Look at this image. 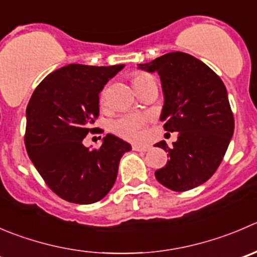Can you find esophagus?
<instances>
[{"label": "esophagus", "mask_w": 257, "mask_h": 257, "mask_svg": "<svg viewBox=\"0 0 257 257\" xmlns=\"http://www.w3.org/2000/svg\"><path fill=\"white\" fill-rule=\"evenodd\" d=\"M133 149L137 152H148L151 149L149 146H142V144H133Z\"/></svg>", "instance_id": "1"}]
</instances>
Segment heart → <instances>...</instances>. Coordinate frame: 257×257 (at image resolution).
Segmentation results:
<instances>
[{"mask_svg":"<svg viewBox=\"0 0 257 257\" xmlns=\"http://www.w3.org/2000/svg\"><path fill=\"white\" fill-rule=\"evenodd\" d=\"M153 79L147 73H137L133 75L134 86H139L141 84ZM100 104H105V94H101ZM147 123V116L143 114H124L119 118L114 119L110 123V129L116 136L121 137L128 141H138L142 138L144 131V125Z\"/></svg>","mask_w":257,"mask_h":257,"instance_id":"heart-1","label":"heart"}]
</instances>
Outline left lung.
<instances>
[{"label": "left lung", "mask_w": 257, "mask_h": 257, "mask_svg": "<svg viewBox=\"0 0 257 257\" xmlns=\"http://www.w3.org/2000/svg\"><path fill=\"white\" fill-rule=\"evenodd\" d=\"M138 69L161 76V120L167 132L178 133L173 147L164 141L156 144L169 157L156 171L157 181L176 192L205 183L222 162L235 129L225 84L205 62L181 51L139 64Z\"/></svg>", "instance_id": "obj_1"}]
</instances>
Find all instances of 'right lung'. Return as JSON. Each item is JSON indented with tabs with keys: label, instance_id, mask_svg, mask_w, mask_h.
<instances>
[{
	"label": "right lung",
	"instance_id": "right-lung-1",
	"mask_svg": "<svg viewBox=\"0 0 257 257\" xmlns=\"http://www.w3.org/2000/svg\"><path fill=\"white\" fill-rule=\"evenodd\" d=\"M124 65L70 64L37 85L26 108L25 146L35 168L62 200L79 205L108 195L131 144L106 134L98 149L83 144L99 116V94Z\"/></svg>",
	"mask_w": 257,
	"mask_h": 257
}]
</instances>
